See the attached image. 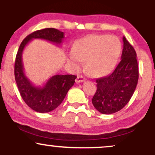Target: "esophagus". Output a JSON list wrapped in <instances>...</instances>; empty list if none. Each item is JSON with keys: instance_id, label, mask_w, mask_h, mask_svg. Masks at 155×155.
Wrapping results in <instances>:
<instances>
[{"instance_id": "esophagus-1", "label": "esophagus", "mask_w": 155, "mask_h": 155, "mask_svg": "<svg viewBox=\"0 0 155 155\" xmlns=\"http://www.w3.org/2000/svg\"><path fill=\"white\" fill-rule=\"evenodd\" d=\"M85 79L83 76H78L77 78L76 79V83H80V82H83L84 81Z\"/></svg>"}]
</instances>
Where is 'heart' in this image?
<instances>
[{
	"label": "heart",
	"mask_w": 155,
	"mask_h": 155,
	"mask_svg": "<svg viewBox=\"0 0 155 155\" xmlns=\"http://www.w3.org/2000/svg\"><path fill=\"white\" fill-rule=\"evenodd\" d=\"M122 44L117 37L109 35H90L77 41L69 54V61L78 68L85 61L90 75L102 76L111 72L120 56Z\"/></svg>",
	"instance_id": "obj_1"
}]
</instances>
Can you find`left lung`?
<instances>
[{"mask_svg":"<svg viewBox=\"0 0 155 155\" xmlns=\"http://www.w3.org/2000/svg\"><path fill=\"white\" fill-rule=\"evenodd\" d=\"M121 61L109 75L96 79L97 90L92 99L94 107L101 113L111 114L126 106L134 93L138 80L136 52L123 37Z\"/></svg>","mask_w":155,"mask_h":155,"instance_id":"left-lung-1","label":"left lung"}]
</instances>
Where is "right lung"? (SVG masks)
Segmentation results:
<instances>
[{
    "instance_id": "obj_1",
    "label": "right lung",
    "mask_w": 155,
    "mask_h": 155,
    "mask_svg": "<svg viewBox=\"0 0 155 155\" xmlns=\"http://www.w3.org/2000/svg\"><path fill=\"white\" fill-rule=\"evenodd\" d=\"M33 38L44 39L57 46H60L63 43L64 33L55 28H45L33 32L22 41L16 56L15 76L23 101L35 111L48 113L61 104L67 92L74 84L77 76L54 75L42 87L34 86L25 74L22 58L25 47Z\"/></svg>"
}]
</instances>
